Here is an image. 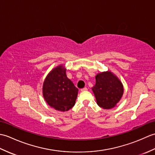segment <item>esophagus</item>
<instances>
[{
    "label": "esophagus",
    "instance_id": "1",
    "mask_svg": "<svg viewBox=\"0 0 155 155\" xmlns=\"http://www.w3.org/2000/svg\"><path fill=\"white\" fill-rule=\"evenodd\" d=\"M87 90H88V88H86V87H84V88H82L81 91H82V92H84V91H87Z\"/></svg>",
    "mask_w": 155,
    "mask_h": 155
}]
</instances>
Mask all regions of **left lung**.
<instances>
[{
	"mask_svg": "<svg viewBox=\"0 0 155 155\" xmlns=\"http://www.w3.org/2000/svg\"><path fill=\"white\" fill-rule=\"evenodd\" d=\"M95 78L96 84L92 87V91L97 104L104 109L114 108L123 95V83L110 71L98 73Z\"/></svg>",
	"mask_w": 155,
	"mask_h": 155,
	"instance_id": "left-lung-1",
	"label": "left lung"
}]
</instances>
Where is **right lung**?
I'll list each match as a JSON object with an SVG mask.
<instances>
[{
    "instance_id": "1",
    "label": "right lung",
    "mask_w": 155,
    "mask_h": 155,
    "mask_svg": "<svg viewBox=\"0 0 155 155\" xmlns=\"http://www.w3.org/2000/svg\"><path fill=\"white\" fill-rule=\"evenodd\" d=\"M64 65L49 72L42 84V95L47 103L58 111H68L74 107L78 89L67 78Z\"/></svg>"
}]
</instances>
